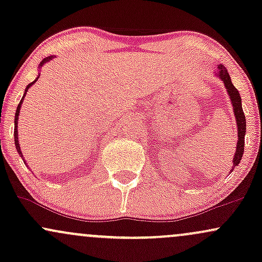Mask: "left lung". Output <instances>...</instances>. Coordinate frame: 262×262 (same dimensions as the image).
<instances>
[{
	"label": "left lung",
	"mask_w": 262,
	"mask_h": 262,
	"mask_svg": "<svg viewBox=\"0 0 262 262\" xmlns=\"http://www.w3.org/2000/svg\"><path fill=\"white\" fill-rule=\"evenodd\" d=\"M219 74L218 76L221 77L222 81L224 82L225 89H227L228 93L230 96V101L233 103V110L235 113L236 124H237V145H236V152L234 155V164L230 171L234 170V167L239 165L240 160H242L243 154H244V138H245V130H246V122H245V114L243 112L242 107V97H240L239 91L235 89V86L231 83L230 76L228 74L227 69L223 65H219Z\"/></svg>",
	"instance_id": "obj_1"
}]
</instances>
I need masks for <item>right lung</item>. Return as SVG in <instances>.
I'll use <instances>...</instances> for the list:
<instances>
[{
  "label": "right lung",
  "instance_id": "1",
  "mask_svg": "<svg viewBox=\"0 0 262 262\" xmlns=\"http://www.w3.org/2000/svg\"><path fill=\"white\" fill-rule=\"evenodd\" d=\"M50 59H52V58H50V56H49V58H45V59L43 60V61L40 62V66H41V65H44V62L49 61ZM37 80H38V77H37ZM37 80H35V81H33V82H31V83H29L28 86H27V89H26V92H25V96H26L27 91H28V89H29V87H31V86H32L33 83H34V82H37ZM25 96H23V98H25ZM23 98H22V100H20L19 104H18V107H17V111H16V116H14V144H16V149H17V151L19 152V155L22 156V158H23V155H22V152H20V149H19V143H18V134H17V121H18V116H19L20 104H22V102H23ZM23 160H25V159H23ZM25 164H26V162H25Z\"/></svg>",
  "mask_w": 262,
  "mask_h": 262
}]
</instances>
